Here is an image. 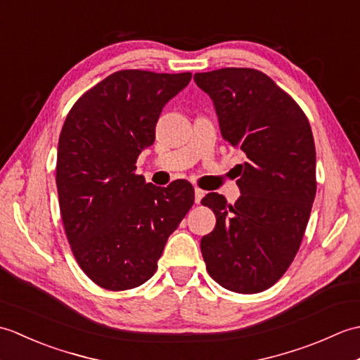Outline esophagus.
Returning <instances> with one entry per match:
<instances>
[{
    "mask_svg": "<svg viewBox=\"0 0 360 360\" xmlns=\"http://www.w3.org/2000/svg\"><path fill=\"white\" fill-rule=\"evenodd\" d=\"M202 196H204V190L196 187V188H195V202L200 204V201L202 200Z\"/></svg>",
    "mask_w": 360,
    "mask_h": 360,
    "instance_id": "esophagus-1",
    "label": "esophagus"
}]
</instances>
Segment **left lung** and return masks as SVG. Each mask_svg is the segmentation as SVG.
<instances>
[{"instance_id": "1", "label": "left lung", "mask_w": 360, "mask_h": 360, "mask_svg": "<svg viewBox=\"0 0 360 360\" xmlns=\"http://www.w3.org/2000/svg\"><path fill=\"white\" fill-rule=\"evenodd\" d=\"M215 105L221 134L240 148L241 196L229 204L209 193L202 204L217 226L202 236L210 277L238 294L275 285L300 248L316 198V145L307 114L271 77L250 68L195 74Z\"/></svg>"}]
</instances>
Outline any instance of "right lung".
<instances>
[{
  "label": "right lung",
  "instance_id": "1",
  "mask_svg": "<svg viewBox=\"0 0 360 360\" xmlns=\"http://www.w3.org/2000/svg\"><path fill=\"white\" fill-rule=\"evenodd\" d=\"M192 74L117 71L88 89L60 133L56 182L66 238L82 271L108 290L143 285L193 205L186 179L145 184L136 160L155 142L164 105Z\"/></svg>",
  "mask_w": 360,
  "mask_h": 360
}]
</instances>
